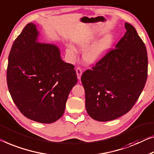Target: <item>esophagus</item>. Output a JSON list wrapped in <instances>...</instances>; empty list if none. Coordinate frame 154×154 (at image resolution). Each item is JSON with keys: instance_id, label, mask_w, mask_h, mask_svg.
Listing matches in <instances>:
<instances>
[{"instance_id": "1", "label": "esophagus", "mask_w": 154, "mask_h": 154, "mask_svg": "<svg viewBox=\"0 0 154 154\" xmlns=\"http://www.w3.org/2000/svg\"><path fill=\"white\" fill-rule=\"evenodd\" d=\"M76 73H77V77L78 79H81L82 75V70L80 68H77L76 70Z\"/></svg>"}]
</instances>
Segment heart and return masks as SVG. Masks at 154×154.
Returning <instances> with one entry per match:
<instances>
[{
	"mask_svg": "<svg viewBox=\"0 0 154 154\" xmlns=\"http://www.w3.org/2000/svg\"><path fill=\"white\" fill-rule=\"evenodd\" d=\"M95 39V35H89L73 41V43L80 51H85L83 58L84 62L88 65H95L102 61L113 49L115 43V37L111 33L106 34L91 46ZM66 54L70 60L74 61L77 51L73 47L69 46L66 49Z\"/></svg>",
	"mask_w": 154,
	"mask_h": 154,
	"instance_id": "b5f03b06",
	"label": "heart"
}]
</instances>
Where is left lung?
Listing matches in <instances>:
<instances>
[{"label":"left lung","mask_w":154,"mask_h":154,"mask_svg":"<svg viewBox=\"0 0 154 154\" xmlns=\"http://www.w3.org/2000/svg\"><path fill=\"white\" fill-rule=\"evenodd\" d=\"M125 26L127 32L116 48L82 75L86 111L95 120H113L128 113L146 84L145 45L134 26Z\"/></svg>","instance_id":"8db88e82"}]
</instances>
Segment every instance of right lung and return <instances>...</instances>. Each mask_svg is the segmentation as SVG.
Wrapping results in <instances>:
<instances>
[{"mask_svg":"<svg viewBox=\"0 0 154 154\" xmlns=\"http://www.w3.org/2000/svg\"><path fill=\"white\" fill-rule=\"evenodd\" d=\"M39 32L29 23L10 50L7 82L11 98L26 118L40 123L58 120L77 84L74 66L61 59L59 48L38 42Z\"/></svg>","mask_w":154,"mask_h":154,"instance_id":"right-lung-1","label":"right lung"}]
</instances>
